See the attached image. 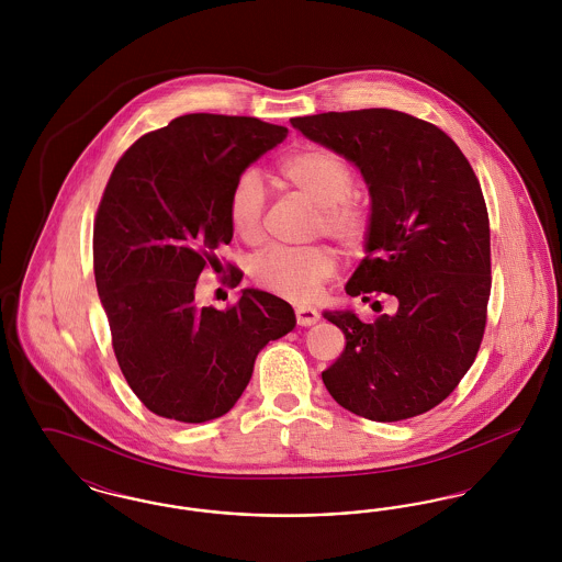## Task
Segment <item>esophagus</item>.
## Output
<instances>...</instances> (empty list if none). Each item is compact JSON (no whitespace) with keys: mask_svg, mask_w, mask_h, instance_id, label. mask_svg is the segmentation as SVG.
Here are the masks:
<instances>
[{"mask_svg":"<svg viewBox=\"0 0 562 562\" xmlns=\"http://www.w3.org/2000/svg\"><path fill=\"white\" fill-rule=\"evenodd\" d=\"M294 316H296V324L299 326H312V324L321 321V314L314 307H307V305H299L294 310Z\"/></svg>","mask_w":562,"mask_h":562,"instance_id":"obj_1","label":"esophagus"}]
</instances>
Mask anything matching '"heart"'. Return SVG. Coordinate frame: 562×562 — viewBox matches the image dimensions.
Instances as JSON below:
<instances>
[{"label":"heart","instance_id":"1","mask_svg":"<svg viewBox=\"0 0 562 562\" xmlns=\"http://www.w3.org/2000/svg\"><path fill=\"white\" fill-rule=\"evenodd\" d=\"M282 186L299 191L318 209L312 234H324L344 252H358L371 234V211L351 191L356 175L348 161L328 149H301L278 164ZM266 193L255 172H241L227 198V221L236 238L259 240L263 234ZM335 271V257L324 246H269L250 263L252 280L269 293L286 299H310Z\"/></svg>","mask_w":562,"mask_h":562}]
</instances>
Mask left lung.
<instances>
[{
	"label": "left lung",
	"instance_id": "1",
	"mask_svg": "<svg viewBox=\"0 0 562 562\" xmlns=\"http://www.w3.org/2000/svg\"><path fill=\"white\" fill-rule=\"evenodd\" d=\"M291 124L360 168L371 234L346 293L374 312L385 296L396 305L371 324L324 312L346 349L322 381L371 422L428 413L468 373L484 335L491 232L481 183L449 134L402 111H328Z\"/></svg>",
	"mask_w": 562,
	"mask_h": 562
}]
</instances>
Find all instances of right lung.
<instances>
[{
    "mask_svg": "<svg viewBox=\"0 0 562 562\" xmlns=\"http://www.w3.org/2000/svg\"><path fill=\"white\" fill-rule=\"evenodd\" d=\"M286 134L257 117L189 113L140 136L109 177L92 238L97 291L122 373L160 417L225 415L257 353L296 324L284 299L257 289L225 312L195 305L202 269L234 236L229 189ZM227 269L238 286L240 271Z\"/></svg>",
    "mask_w": 562,
    "mask_h": 562,
    "instance_id": "1",
    "label": "right lung"
}]
</instances>
